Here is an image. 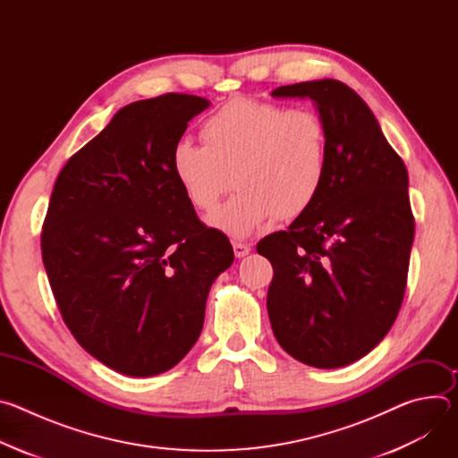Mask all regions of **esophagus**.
Masks as SVG:
<instances>
[{"instance_id": "34e87169", "label": "esophagus", "mask_w": 458, "mask_h": 458, "mask_svg": "<svg viewBox=\"0 0 458 458\" xmlns=\"http://www.w3.org/2000/svg\"><path fill=\"white\" fill-rule=\"evenodd\" d=\"M250 251H251L250 244H242V242H233V253H235V257H237V259H242V257H246V255H248Z\"/></svg>"}]
</instances>
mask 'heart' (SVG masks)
<instances>
[{
	"label": "heart",
	"mask_w": 458,
	"mask_h": 458,
	"mask_svg": "<svg viewBox=\"0 0 458 458\" xmlns=\"http://www.w3.org/2000/svg\"><path fill=\"white\" fill-rule=\"evenodd\" d=\"M201 134L205 145L172 147L170 168L199 210L214 208L235 181L239 191L208 216L214 228L246 239L276 217L302 216L318 198L328 147L313 110L241 98L210 115Z\"/></svg>",
	"instance_id": "obj_1"
}]
</instances>
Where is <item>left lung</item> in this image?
<instances>
[{
	"mask_svg": "<svg viewBox=\"0 0 458 458\" xmlns=\"http://www.w3.org/2000/svg\"><path fill=\"white\" fill-rule=\"evenodd\" d=\"M272 98L313 101L328 170L315 203L257 244L274 267L268 317L293 359L343 368L386 337L403 304L415 235L408 170L348 85L315 80L279 87Z\"/></svg>",
	"mask_w": 458,
	"mask_h": 458,
	"instance_id": "1",
	"label": "left lung"
}]
</instances>
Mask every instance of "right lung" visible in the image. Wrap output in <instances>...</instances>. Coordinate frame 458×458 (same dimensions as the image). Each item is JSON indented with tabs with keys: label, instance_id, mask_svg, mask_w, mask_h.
I'll list each match as a JSON object with an SVG mask.
<instances>
[{
	"label": "right lung",
	"instance_id": "obj_1",
	"mask_svg": "<svg viewBox=\"0 0 458 458\" xmlns=\"http://www.w3.org/2000/svg\"><path fill=\"white\" fill-rule=\"evenodd\" d=\"M208 106L190 94L123 106L50 195L41 253L61 317L85 352L128 377L168 371L191 350L208 292L233 263L170 168L172 147Z\"/></svg>",
	"mask_w": 458,
	"mask_h": 458
}]
</instances>
